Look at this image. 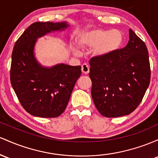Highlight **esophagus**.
I'll return each mask as SVG.
<instances>
[{
    "mask_svg": "<svg viewBox=\"0 0 158 158\" xmlns=\"http://www.w3.org/2000/svg\"><path fill=\"white\" fill-rule=\"evenodd\" d=\"M81 70H82V72L85 74H87L89 72V67L87 64L84 63V64L82 65L81 66Z\"/></svg>",
    "mask_w": 158,
    "mask_h": 158,
    "instance_id": "34e87169",
    "label": "esophagus"
}]
</instances>
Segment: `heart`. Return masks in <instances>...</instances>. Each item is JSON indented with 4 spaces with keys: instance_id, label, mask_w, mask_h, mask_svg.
I'll return each mask as SVG.
<instances>
[{
    "instance_id": "1",
    "label": "heart",
    "mask_w": 158,
    "mask_h": 158,
    "mask_svg": "<svg viewBox=\"0 0 158 158\" xmlns=\"http://www.w3.org/2000/svg\"><path fill=\"white\" fill-rule=\"evenodd\" d=\"M77 43L82 48H94V54L98 56H105L117 51L123 42V35L119 31H109L104 29H95L84 31L77 36ZM74 54H79L78 48L72 46Z\"/></svg>"
}]
</instances>
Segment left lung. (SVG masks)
<instances>
[{"instance_id": "obj_1", "label": "left lung", "mask_w": 158, "mask_h": 158, "mask_svg": "<svg viewBox=\"0 0 158 158\" xmlns=\"http://www.w3.org/2000/svg\"><path fill=\"white\" fill-rule=\"evenodd\" d=\"M89 65L92 98L102 116L119 117L138 107L149 86L151 69L146 44L132 30L125 48L94 56Z\"/></svg>"}]
</instances>
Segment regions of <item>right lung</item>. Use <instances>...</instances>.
I'll use <instances>...</instances> for the list:
<instances>
[{"mask_svg": "<svg viewBox=\"0 0 158 158\" xmlns=\"http://www.w3.org/2000/svg\"><path fill=\"white\" fill-rule=\"evenodd\" d=\"M66 22H35L18 39L12 54L10 81L24 109L41 118L60 116L66 108L81 65L57 64L42 66L33 54L37 39L52 31H63Z\"/></svg>", "mask_w": 158, "mask_h": 158, "instance_id": "obj_1", "label": "right lung"}]
</instances>
